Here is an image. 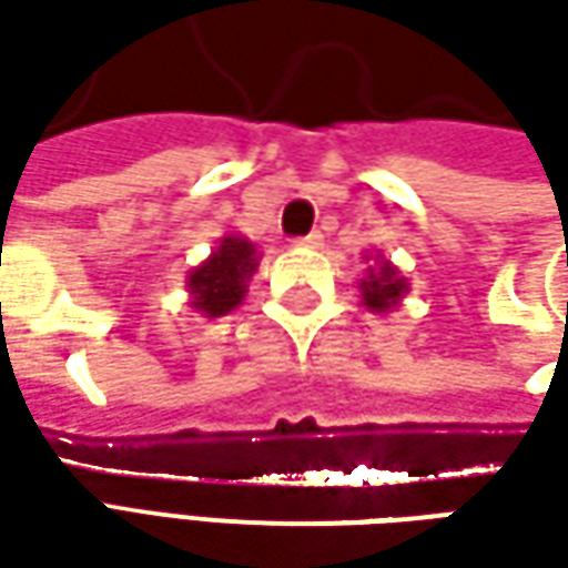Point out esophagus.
<instances>
[{
    "mask_svg": "<svg viewBox=\"0 0 568 568\" xmlns=\"http://www.w3.org/2000/svg\"><path fill=\"white\" fill-rule=\"evenodd\" d=\"M296 246H300V250H318V246H322V233H310V236H303V240H296Z\"/></svg>",
    "mask_w": 568,
    "mask_h": 568,
    "instance_id": "obj_1",
    "label": "esophagus"
}]
</instances>
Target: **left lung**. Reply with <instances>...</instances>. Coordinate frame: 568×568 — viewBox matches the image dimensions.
Masks as SVG:
<instances>
[{"instance_id": "8db88e82", "label": "left lung", "mask_w": 568, "mask_h": 568, "mask_svg": "<svg viewBox=\"0 0 568 568\" xmlns=\"http://www.w3.org/2000/svg\"><path fill=\"white\" fill-rule=\"evenodd\" d=\"M369 265H366V274L361 277V303L369 310V313H392V310H398L404 303V296L410 291V284H407V277L398 272V265H392L385 255L376 252V258L373 255H363Z\"/></svg>"}]
</instances>
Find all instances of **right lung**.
Segmentation results:
<instances>
[{"instance_id": "1", "label": "right lung", "mask_w": 568, "mask_h": 568, "mask_svg": "<svg viewBox=\"0 0 568 568\" xmlns=\"http://www.w3.org/2000/svg\"><path fill=\"white\" fill-rule=\"evenodd\" d=\"M258 250L243 233H224L205 262L186 274L189 306L205 318L233 313L250 291V281L258 268Z\"/></svg>"}]
</instances>
